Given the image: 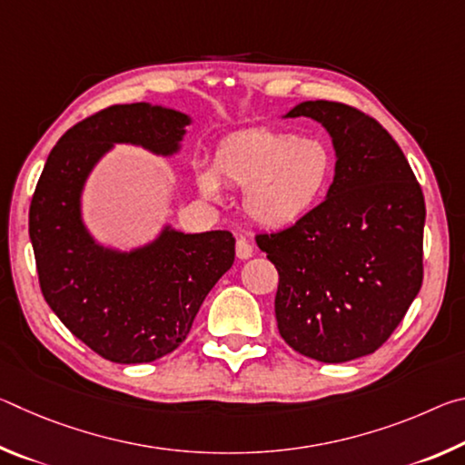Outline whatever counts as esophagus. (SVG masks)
I'll return each mask as SVG.
<instances>
[{"mask_svg":"<svg viewBox=\"0 0 465 465\" xmlns=\"http://www.w3.org/2000/svg\"><path fill=\"white\" fill-rule=\"evenodd\" d=\"M252 254H254L252 243L248 240L238 238V242H235V256H238L240 261H248V258H252Z\"/></svg>","mask_w":465,"mask_h":465,"instance_id":"34e87169","label":"esophagus"}]
</instances>
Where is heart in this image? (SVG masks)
Returning a JSON list of instances; mask_svg holds the SVG:
<instances>
[{"label": "heart", "mask_w": 465, "mask_h": 465, "mask_svg": "<svg viewBox=\"0 0 465 465\" xmlns=\"http://www.w3.org/2000/svg\"><path fill=\"white\" fill-rule=\"evenodd\" d=\"M332 168V153L320 139L254 129L223 139L213 166H196L194 178L209 201H222V183L243 188V213L269 230H285L322 201Z\"/></svg>", "instance_id": "b5f03b06"}]
</instances>
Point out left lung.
Here are the masks:
<instances>
[{
  "label": "left lung",
  "mask_w": 465,
  "mask_h": 465,
  "mask_svg": "<svg viewBox=\"0 0 465 465\" xmlns=\"http://www.w3.org/2000/svg\"><path fill=\"white\" fill-rule=\"evenodd\" d=\"M332 137L334 180L324 203L279 233L256 235L279 271L274 313L291 349L322 363L371 355L422 285L424 196L402 149L361 110L308 100Z\"/></svg>",
  "instance_id": "1"
}]
</instances>
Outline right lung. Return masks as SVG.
<instances>
[{
	"mask_svg": "<svg viewBox=\"0 0 465 465\" xmlns=\"http://www.w3.org/2000/svg\"><path fill=\"white\" fill-rule=\"evenodd\" d=\"M191 123L149 102L100 110L57 141L30 203L28 233L46 303L113 363H149L178 349L233 264L230 232L184 233L166 223L153 240L119 250L96 242L84 223V186L110 149L124 143L172 157Z\"/></svg>",
	"mask_w": 465,
	"mask_h": 465,
	"instance_id": "right-lung-1",
	"label": "right lung"
}]
</instances>
